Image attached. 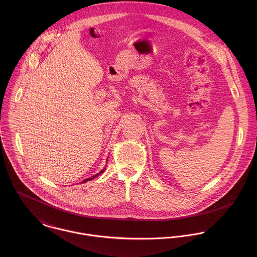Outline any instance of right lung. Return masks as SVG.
Instances as JSON below:
<instances>
[{
	"label": "right lung",
	"mask_w": 257,
	"mask_h": 257,
	"mask_svg": "<svg viewBox=\"0 0 257 257\" xmlns=\"http://www.w3.org/2000/svg\"><path fill=\"white\" fill-rule=\"evenodd\" d=\"M104 170H105V168H104V169H103V170H102V171H101V172H99V173H98V174H96V175H94V176H92V177H91V178H87V179H85V180H84V181H83V182H82V183H85V182H88V181H90V180H92V179H94V178H96V177H97V176H99V175H100V174H101V173H103V172H104Z\"/></svg>",
	"instance_id": "add662e5"
}]
</instances>
